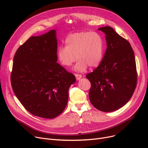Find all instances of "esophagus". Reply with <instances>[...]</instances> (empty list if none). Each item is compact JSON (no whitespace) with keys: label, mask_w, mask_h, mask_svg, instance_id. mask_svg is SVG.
<instances>
[{"label":"esophagus","mask_w":148,"mask_h":148,"mask_svg":"<svg viewBox=\"0 0 148 148\" xmlns=\"http://www.w3.org/2000/svg\"><path fill=\"white\" fill-rule=\"evenodd\" d=\"M75 78L77 80H80L82 78V75L81 74H75Z\"/></svg>","instance_id":"esophagus-1"}]
</instances>
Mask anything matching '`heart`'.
I'll list each match as a JSON object with an SVG mask.
<instances>
[{
  "label": "heart",
  "mask_w": 148,
  "mask_h": 148,
  "mask_svg": "<svg viewBox=\"0 0 148 148\" xmlns=\"http://www.w3.org/2000/svg\"><path fill=\"white\" fill-rule=\"evenodd\" d=\"M65 46L60 47L58 59L61 65L71 66L77 58L75 66L77 71L83 72L88 66L96 68L103 57V39L94 32H81L68 35L65 39Z\"/></svg>",
  "instance_id": "1"
}]
</instances>
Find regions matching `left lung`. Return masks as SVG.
I'll list each match as a JSON object with an SVG mask.
<instances>
[{
	"instance_id": "left-lung-1",
	"label": "left lung",
	"mask_w": 148,
	"mask_h": 148,
	"mask_svg": "<svg viewBox=\"0 0 148 148\" xmlns=\"http://www.w3.org/2000/svg\"><path fill=\"white\" fill-rule=\"evenodd\" d=\"M105 33L107 47L100 64L86 74L91 88L90 103L98 110L119 109L131 98L137 85L134 51L130 42L109 26L100 27Z\"/></svg>"
}]
</instances>
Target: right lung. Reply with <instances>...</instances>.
<instances>
[{
	"label": "right lung",
	"mask_w": 148,
	"mask_h": 148,
	"mask_svg": "<svg viewBox=\"0 0 148 148\" xmlns=\"http://www.w3.org/2000/svg\"><path fill=\"white\" fill-rule=\"evenodd\" d=\"M57 49L55 30L30 37L15 53L11 74L12 90L23 107L47 119L64 110L75 82V75L56 62Z\"/></svg>",
	"instance_id": "add662e5"
}]
</instances>
